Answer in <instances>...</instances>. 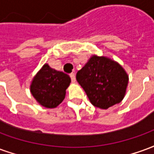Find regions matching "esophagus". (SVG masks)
<instances>
[{"instance_id": "34e87169", "label": "esophagus", "mask_w": 154, "mask_h": 154, "mask_svg": "<svg viewBox=\"0 0 154 154\" xmlns=\"http://www.w3.org/2000/svg\"><path fill=\"white\" fill-rule=\"evenodd\" d=\"M70 77H71V80H72V82H76V75H75V73H71Z\"/></svg>"}]
</instances>
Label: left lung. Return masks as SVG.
Here are the masks:
<instances>
[{"label": "left lung", "instance_id": "8db88e82", "mask_svg": "<svg viewBox=\"0 0 154 154\" xmlns=\"http://www.w3.org/2000/svg\"><path fill=\"white\" fill-rule=\"evenodd\" d=\"M91 103L108 109L125 97L129 77L123 67L106 57L93 56L76 76Z\"/></svg>", "mask_w": 154, "mask_h": 154}]
</instances>
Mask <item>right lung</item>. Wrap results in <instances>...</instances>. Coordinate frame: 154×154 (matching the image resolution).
Here are the masks:
<instances>
[{
    "mask_svg": "<svg viewBox=\"0 0 154 154\" xmlns=\"http://www.w3.org/2000/svg\"><path fill=\"white\" fill-rule=\"evenodd\" d=\"M71 78L44 64L32 82L30 91L38 103L46 108H54L63 100Z\"/></svg>",
    "mask_w": 154,
    "mask_h": 154,
    "instance_id": "add662e5",
    "label": "right lung"
}]
</instances>
